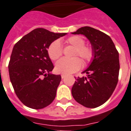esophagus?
<instances>
[{
	"instance_id": "esophagus-1",
	"label": "esophagus",
	"mask_w": 131,
	"mask_h": 131,
	"mask_svg": "<svg viewBox=\"0 0 131 131\" xmlns=\"http://www.w3.org/2000/svg\"><path fill=\"white\" fill-rule=\"evenodd\" d=\"M61 78L63 79V78H64L65 77H66V75H65V74H61Z\"/></svg>"
}]
</instances>
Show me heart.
<instances>
[{
    "label": "heart",
    "mask_w": 131,
    "mask_h": 131,
    "mask_svg": "<svg viewBox=\"0 0 131 131\" xmlns=\"http://www.w3.org/2000/svg\"><path fill=\"white\" fill-rule=\"evenodd\" d=\"M65 43L75 47L73 57H80L85 63H89L94 57L93 49L89 45H84L85 40L82 37L74 35L67 39ZM47 53L51 60H56L63 54V48L58 41H54L49 45L47 49ZM82 66V62L78 58L71 59L62 58L56 63V72L63 74H69L75 72Z\"/></svg>",
    "instance_id": "b5f03b06"
}]
</instances>
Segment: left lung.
<instances>
[{"label":"left lung","mask_w":131,"mask_h":131,"mask_svg":"<svg viewBox=\"0 0 131 131\" xmlns=\"http://www.w3.org/2000/svg\"><path fill=\"white\" fill-rule=\"evenodd\" d=\"M72 34H82L91 43L94 58L82 72L86 77L75 78L72 88L73 98L84 106L94 108L105 103L116 88L119 74V56L108 35L90 27H84Z\"/></svg>","instance_id":"8db88e82"}]
</instances>
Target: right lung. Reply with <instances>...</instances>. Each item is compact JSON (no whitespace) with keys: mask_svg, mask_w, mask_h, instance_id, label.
<instances>
[{"mask_svg":"<svg viewBox=\"0 0 131 131\" xmlns=\"http://www.w3.org/2000/svg\"><path fill=\"white\" fill-rule=\"evenodd\" d=\"M66 34L38 28L23 37L14 46L8 63L10 80L17 97L27 107L43 108L56 98L61 77L50 73L54 66L47 49Z\"/></svg>","mask_w":131,"mask_h":131,"instance_id":"obj_1","label":"right lung"}]
</instances>
